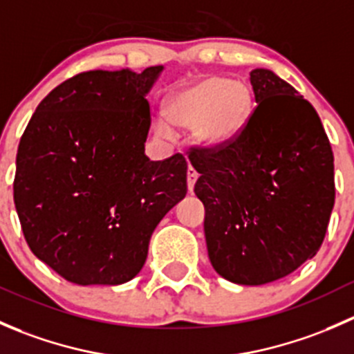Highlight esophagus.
<instances>
[{
  "instance_id": "esophagus-1",
  "label": "esophagus",
  "mask_w": 354,
  "mask_h": 354,
  "mask_svg": "<svg viewBox=\"0 0 354 354\" xmlns=\"http://www.w3.org/2000/svg\"><path fill=\"white\" fill-rule=\"evenodd\" d=\"M187 176H188V190L192 192V190H194V187H195V181H197V178H198V173H197V171H195L194 166L188 167Z\"/></svg>"
}]
</instances>
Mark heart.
<instances>
[{
    "instance_id": "b5f03b06",
    "label": "heart",
    "mask_w": 354,
    "mask_h": 354,
    "mask_svg": "<svg viewBox=\"0 0 354 354\" xmlns=\"http://www.w3.org/2000/svg\"><path fill=\"white\" fill-rule=\"evenodd\" d=\"M252 114V92L243 82L207 77L174 92L167 101V116L176 127L195 130V140L209 151L233 144L243 133ZM162 137H173L164 120L156 121Z\"/></svg>"
}]
</instances>
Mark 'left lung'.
Here are the masks:
<instances>
[{"label":"left lung","instance_id":"8db88e82","mask_svg":"<svg viewBox=\"0 0 354 354\" xmlns=\"http://www.w3.org/2000/svg\"><path fill=\"white\" fill-rule=\"evenodd\" d=\"M257 108L223 149L190 154L200 173L207 252L243 286L286 277L315 257L334 207V156L319 114L274 71L250 73Z\"/></svg>","mask_w":354,"mask_h":354}]
</instances>
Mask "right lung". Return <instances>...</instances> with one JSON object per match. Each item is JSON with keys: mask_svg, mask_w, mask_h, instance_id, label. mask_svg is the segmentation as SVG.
Segmentation results:
<instances>
[{"mask_svg": "<svg viewBox=\"0 0 354 354\" xmlns=\"http://www.w3.org/2000/svg\"><path fill=\"white\" fill-rule=\"evenodd\" d=\"M162 70L75 75L42 99L25 128L17 214L32 253L70 283L133 279L156 226L187 195L183 156H145V95Z\"/></svg>", "mask_w": 354, "mask_h": 354, "instance_id": "obj_1", "label": "right lung"}]
</instances>
